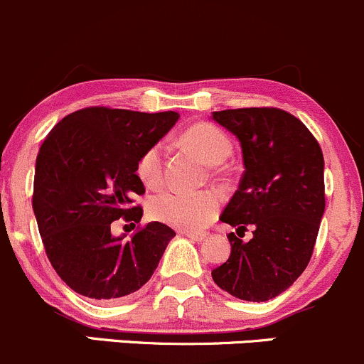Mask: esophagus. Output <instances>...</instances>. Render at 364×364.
Here are the masks:
<instances>
[{
  "label": "esophagus",
  "mask_w": 364,
  "mask_h": 364,
  "mask_svg": "<svg viewBox=\"0 0 364 364\" xmlns=\"http://www.w3.org/2000/svg\"><path fill=\"white\" fill-rule=\"evenodd\" d=\"M182 234L193 241H203L206 237V232H191V230H183Z\"/></svg>",
  "instance_id": "obj_1"
}]
</instances>
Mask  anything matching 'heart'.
<instances>
[{"label":"heart","instance_id":"obj_1","mask_svg":"<svg viewBox=\"0 0 364 364\" xmlns=\"http://www.w3.org/2000/svg\"><path fill=\"white\" fill-rule=\"evenodd\" d=\"M181 144L196 152L208 165H220L230 154L228 135L212 123H194L181 134ZM136 177L146 187H158L165 177V147L152 144L136 161ZM220 206L213 191L166 189L151 198L147 212L151 218L178 229H201L213 220Z\"/></svg>","mask_w":364,"mask_h":364}]
</instances>
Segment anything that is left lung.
Masks as SVG:
<instances>
[{
    "instance_id": "obj_1",
    "label": "left lung",
    "mask_w": 364,
    "mask_h": 364,
    "mask_svg": "<svg viewBox=\"0 0 364 364\" xmlns=\"http://www.w3.org/2000/svg\"><path fill=\"white\" fill-rule=\"evenodd\" d=\"M213 119L237 136L245 171L220 220L253 236L228 234L230 255L212 277L248 302L283 293L306 271L324 213V159L299 118L276 107L225 109Z\"/></svg>"
}]
</instances>
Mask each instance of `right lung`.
I'll return each instance as SVG.
<instances>
[{
    "label": "right lung",
    "instance_id": "obj_1",
    "mask_svg": "<svg viewBox=\"0 0 364 364\" xmlns=\"http://www.w3.org/2000/svg\"><path fill=\"white\" fill-rule=\"evenodd\" d=\"M177 119L173 111L87 107L58 121L43 140L33 210L46 257L71 290L114 302L154 274L173 229L149 222L124 241L112 236L111 225L119 218L140 222L134 198L146 189L136 161Z\"/></svg>",
    "mask_w": 364,
    "mask_h": 364
}]
</instances>
